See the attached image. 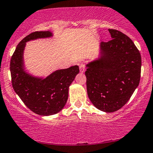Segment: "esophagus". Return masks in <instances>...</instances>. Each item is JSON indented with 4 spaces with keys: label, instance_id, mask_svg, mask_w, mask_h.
<instances>
[{
    "label": "esophagus",
    "instance_id": "1",
    "mask_svg": "<svg viewBox=\"0 0 153 153\" xmlns=\"http://www.w3.org/2000/svg\"><path fill=\"white\" fill-rule=\"evenodd\" d=\"M79 71H80V73H84L85 71V66L84 65V64H79Z\"/></svg>",
    "mask_w": 153,
    "mask_h": 153
}]
</instances>
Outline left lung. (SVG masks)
<instances>
[{
  "label": "left lung",
  "instance_id": "1",
  "mask_svg": "<svg viewBox=\"0 0 153 153\" xmlns=\"http://www.w3.org/2000/svg\"><path fill=\"white\" fill-rule=\"evenodd\" d=\"M108 30L112 39L100 43L98 57L86 64L85 76L92 104L99 110L113 112L126 104L139 86L141 57L128 36Z\"/></svg>",
  "mask_w": 153,
  "mask_h": 153
}]
</instances>
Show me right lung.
<instances>
[{"label":"right lung","instance_id":"1","mask_svg":"<svg viewBox=\"0 0 153 153\" xmlns=\"http://www.w3.org/2000/svg\"><path fill=\"white\" fill-rule=\"evenodd\" d=\"M53 36L51 31L30 34L18 44L10 61L14 91L31 111L41 116L55 114L64 108L68 100L70 85L79 74L77 66L56 70L47 77L36 76L27 72L24 62L26 43Z\"/></svg>","mask_w":153,"mask_h":153}]
</instances>
